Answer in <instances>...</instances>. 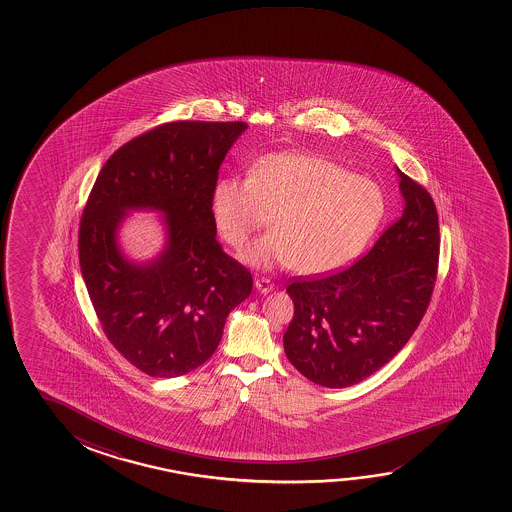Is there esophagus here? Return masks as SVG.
<instances>
[{
    "label": "esophagus",
    "instance_id": "obj_1",
    "mask_svg": "<svg viewBox=\"0 0 512 512\" xmlns=\"http://www.w3.org/2000/svg\"><path fill=\"white\" fill-rule=\"evenodd\" d=\"M255 288L259 290L260 294H269L274 288V283L267 278H255Z\"/></svg>",
    "mask_w": 512,
    "mask_h": 512
}]
</instances>
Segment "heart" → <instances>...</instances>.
<instances>
[{
  "instance_id": "b5f03b06",
  "label": "heart",
  "mask_w": 512,
  "mask_h": 512,
  "mask_svg": "<svg viewBox=\"0 0 512 512\" xmlns=\"http://www.w3.org/2000/svg\"><path fill=\"white\" fill-rule=\"evenodd\" d=\"M211 220L227 245L241 250L253 232L273 231L243 253L250 266L295 267L327 274L357 259L386 215L378 183L337 162L302 152L266 155L250 176L227 175L210 196Z\"/></svg>"
}]
</instances>
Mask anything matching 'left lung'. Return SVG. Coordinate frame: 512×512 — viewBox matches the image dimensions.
<instances>
[{"mask_svg": "<svg viewBox=\"0 0 512 512\" xmlns=\"http://www.w3.org/2000/svg\"><path fill=\"white\" fill-rule=\"evenodd\" d=\"M402 217L353 266L287 287L290 364L327 388L357 385L388 364L425 315L439 260V220L427 190L397 168Z\"/></svg>", "mask_w": 512, "mask_h": 512, "instance_id": "left-lung-1", "label": "left lung"}]
</instances>
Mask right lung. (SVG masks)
<instances>
[{
    "label": "right lung",
    "instance_id": "obj_1",
    "mask_svg": "<svg viewBox=\"0 0 512 512\" xmlns=\"http://www.w3.org/2000/svg\"><path fill=\"white\" fill-rule=\"evenodd\" d=\"M245 122H169L105 162L85 204L78 255L108 341L154 378H176L217 350L227 316L252 294V274L224 253L211 220L218 169ZM159 210L162 253L127 260L118 245L129 210Z\"/></svg>",
    "mask_w": 512,
    "mask_h": 512
}]
</instances>
